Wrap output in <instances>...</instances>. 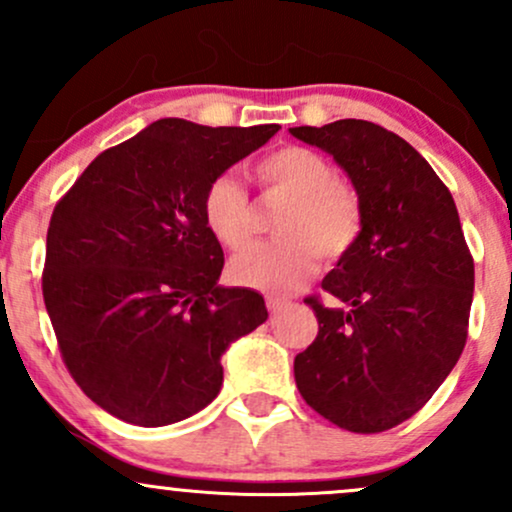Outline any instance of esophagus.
<instances>
[{"label": "esophagus", "mask_w": 512, "mask_h": 512, "mask_svg": "<svg viewBox=\"0 0 512 512\" xmlns=\"http://www.w3.org/2000/svg\"><path fill=\"white\" fill-rule=\"evenodd\" d=\"M289 301H284V298H274V296H267V310L272 315H276V313H284L286 308H289Z\"/></svg>", "instance_id": "1"}]
</instances>
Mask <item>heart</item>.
Instances as JSON below:
<instances>
[{"label": "heart", "mask_w": 512, "mask_h": 512, "mask_svg": "<svg viewBox=\"0 0 512 512\" xmlns=\"http://www.w3.org/2000/svg\"><path fill=\"white\" fill-rule=\"evenodd\" d=\"M264 195L289 199L276 221L279 240L245 250L231 264V276L250 289L286 296L298 291L325 260H339L363 231V207L356 190L337 180L325 156L305 146H281L252 168ZM204 226L223 248L243 250L255 236L248 192L231 175L211 180L202 199Z\"/></svg>", "instance_id": "obj_1"}]
</instances>
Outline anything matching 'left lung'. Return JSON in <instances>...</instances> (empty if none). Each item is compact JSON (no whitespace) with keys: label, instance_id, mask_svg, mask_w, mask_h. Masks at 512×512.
Segmentation results:
<instances>
[{"label":"left lung","instance_id":"1","mask_svg":"<svg viewBox=\"0 0 512 512\" xmlns=\"http://www.w3.org/2000/svg\"><path fill=\"white\" fill-rule=\"evenodd\" d=\"M330 154L363 207V231L322 279L337 298L315 310V342L296 356L298 392L317 414L354 433L414 416L455 368L474 296L455 199L414 146L366 120L291 127Z\"/></svg>","mask_w":512,"mask_h":512}]
</instances>
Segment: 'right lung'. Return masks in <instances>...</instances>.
I'll list each match as a JSON object with an SVG mask.
<instances>
[{
  "instance_id": "1",
  "label": "right lung",
  "mask_w": 512,
  "mask_h": 512,
  "mask_svg": "<svg viewBox=\"0 0 512 512\" xmlns=\"http://www.w3.org/2000/svg\"><path fill=\"white\" fill-rule=\"evenodd\" d=\"M276 132L163 117L93 158L57 202L45 308L64 366L108 414L146 428L197 414L219 395L228 346L267 320L260 293L219 284L202 199Z\"/></svg>"
}]
</instances>
